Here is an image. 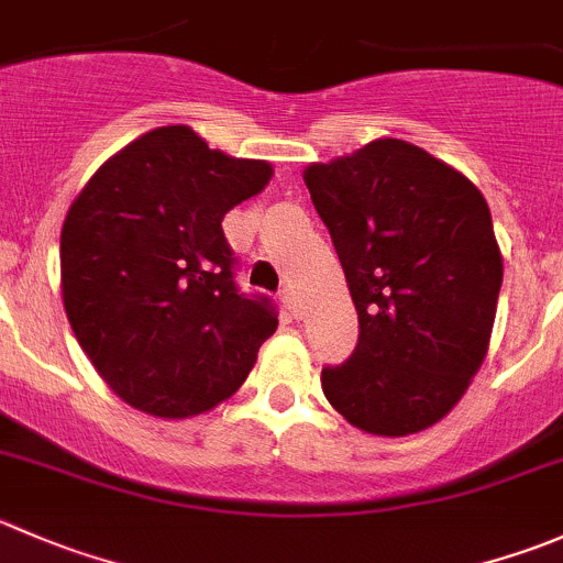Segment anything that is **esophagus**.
<instances>
[{
    "label": "esophagus",
    "mask_w": 563,
    "mask_h": 563,
    "mask_svg": "<svg viewBox=\"0 0 563 563\" xmlns=\"http://www.w3.org/2000/svg\"><path fill=\"white\" fill-rule=\"evenodd\" d=\"M280 302H283V308L288 310V313L294 316V319H297V316H302V302H299V297H297V291H294V288H283L280 291Z\"/></svg>",
    "instance_id": "34e87169"
}]
</instances>
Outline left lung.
Segmentation results:
<instances>
[{"mask_svg":"<svg viewBox=\"0 0 563 563\" xmlns=\"http://www.w3.org/2000/svg\"><path fill=\"white\" fill-rule=\"evenodd\" d=\"M357 308L360 338L321 368L352 427L404 438L451 412L487 354L504 261L484 195L404 140L305 170Z\"/></svg>","mask_w":563,"mask_h":563,"instance_id":"obj_1","label":"left lung"}]
</instances>
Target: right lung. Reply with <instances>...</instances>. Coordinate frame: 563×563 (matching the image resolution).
Masks as SVG:
<instances>
[{"label":"right lung","mask_w":563,"mask_h":563,"mask_svg":"<svg viewBox=\"0 0 563 563\" xmlns=\"http://www.w3.org/2000/svg\"><path fill=\"white\" fill-rule=\"evenodd\" d=\"M272 167L211 151L189 125L148 131L98 167L59 236L63 302L98 374L131 407L187 418L239 390L277 330L244 294L222 220Z\"/></svg>","instance_id":"obj_1"}]
</instances>
